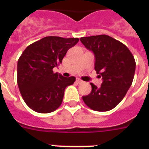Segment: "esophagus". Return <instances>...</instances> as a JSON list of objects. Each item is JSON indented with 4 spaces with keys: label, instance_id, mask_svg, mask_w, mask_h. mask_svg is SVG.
<instances>
[{
    "label": "esophagus",
    "instance_id": "1",
    "mask_svg": "<svg viewBox=\"0 0 149 149\" xmlns=\"http://www.w3.org/2000/svg\"><path fill=\"white\" fill-rule=\"evenodd\" d=\"M76 82H77V84H82V83H83V81H81V79L77 78V80H76Z\"/></svg>",
    "mask_w": 149,
    "mask_h": 149
}]
</instances>
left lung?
<instances>
[{
    "instance_id": "8db88e82",
    "label": "left lung",
    "mask_w": 149,
    "mask_h": 149,
    "mask_svg": "<svg viewBox=\"0 0 149 149\" xmlns=\"http://www.w3.org/2000/svg\"><path fill=\"white\" fill-rule=\"evenodd\" d=\"M81 42L95 55V70L103 82L100 87L91 83L92 91L83 96L89 108L105 112L119 104L134 80L136 63L123 43L107 35L81 38Z\"/></svg>"
}]
</instances>
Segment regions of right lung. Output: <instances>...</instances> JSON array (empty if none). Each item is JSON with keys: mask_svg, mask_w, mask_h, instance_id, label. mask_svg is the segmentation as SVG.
<instances>
[{"mask_svg": "<svg viewBox=\"0 0 149 149\" xmlns=\"http://www.w3.org/2000/svg\"><path fill=\"white\" fill-rule=\"evenodd\" d=\"M78 38L46 36L27 46L18 60L17 81L27 106L40 113L54 111L61 105L66 86L75 77L54 73Z\"/></svg>", "mask_w": 149, "mask_h": 149, "instance_id": "add662e5", "label": "right lung"}]
</instances>
